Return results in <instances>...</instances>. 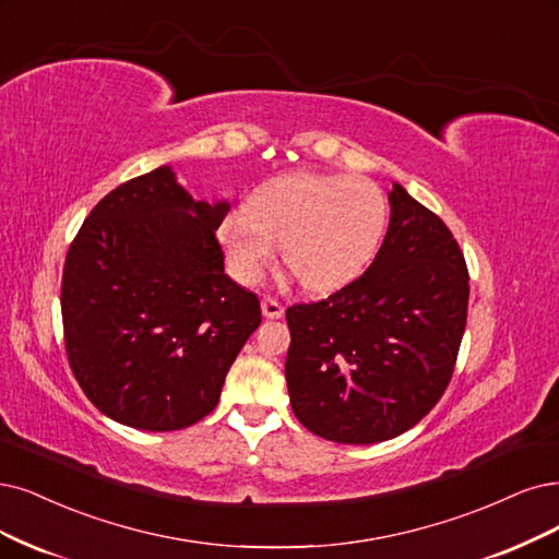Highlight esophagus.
<instances>
[{"instance_id": "1", "label": "esophagus", "mask_w": 559, "mask_h": 559, "mask_svg": "<svg viewBox=\"0 0 559 559\" xmlns=\"http://www.w3.org/2000/svg\"><path fill=\"white\" fill-rule=\"evenodd\" d=\"M262 313H264V318H269V320H278V318H283V306L276 301V299H272V297H264L262 299Z\"/></svg>"}]
</instances>
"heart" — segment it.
Listing matches in <instances>:
<instances>
[{
  "label": "heart",
  "mask_w": 559,
  "mask_h": 559,
  "mask_svg": "<svg viewBox=\"0 0 559 559\" xmlns=\"http://www.w3.org/2000/svg\"><path fill=\"white\" fill-rule=\"evenodd\" d=\"M386 227V198L376 181L332 173L269 179L221 225L235 276L253 285L283 258L311 293H332L376 258Z\"/></svg>",
  "instance_id": "heart-1"
}]
</instances>
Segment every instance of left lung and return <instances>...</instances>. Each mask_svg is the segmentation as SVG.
Listing matches in <instances>:
<instances>
[{"mask_svg": "<svg viewBox=\"0 0 559 559\" xmlns=\"http://www.w3.org/2000/svg\"><path fill=\"white\" fill-rule=\"evenodd\" d=\"M366 272L285 311V380L297 419L341 444H376L417 426L456 366L467 320L465 258L440 216L401 183Z\"/></svg>", "mask_w": 559, "mask_h": 559, "instance_id": "left-lung-1", "label": "left lung"}]
</instances>
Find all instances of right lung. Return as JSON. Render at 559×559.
<instances>
[{
    "label": "right lung",
    "mask_w": 559,
    "mask_h": 559,
    "mask_svg": "<svg viewBox=\"0 0 559 559\" xmlns=\"http://www.w3.org/2000/svg\"><path fill=\"white\" fill-rule=\"evenodd\" d=\"M230 202L193 200L170 165L117 186L75 235L61 320L78 384L103 415L140 430L193 426L262 322L223 269Z\"/></svg>",
    "instance_id": "right-lung-1"
}]
</instances>
